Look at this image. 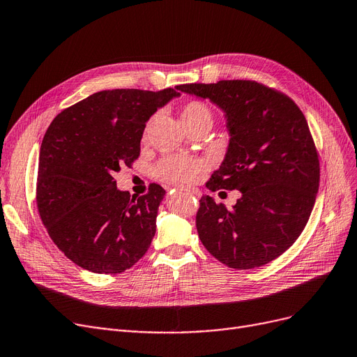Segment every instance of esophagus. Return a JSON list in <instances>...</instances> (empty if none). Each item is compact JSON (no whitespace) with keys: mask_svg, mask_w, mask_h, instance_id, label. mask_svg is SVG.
Returning a JSON list of instances; mask_svg holds the SVG:
<instances>
[{"mask_svg":"<svg viewBox=\"0 0 357 357\" xmlns=\"http://www.w3.org/2000/svg\"><path fill=\"white\" fill-rule=\"evenodd\" d=\"M187 191H190V192H191V194H194L195 197H198V195H199V191H198L197 188H190V190L187 188Z\"/></svg>","mask_w":357,"mask_h":357,"instance_id":"obj_1","label":"esophagus"}]
</instances>
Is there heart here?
Returning a JSON list of instances; mask_svg holds the SVG:
<instances>
[{
	"instance_id": "obj_1",
	"label": "heart",
	"mask_w": 357,
	"mask_h": 357,
	"mask_svg": "<svg viewBox=\"0 0 357 357\" xmlns=\"http://www.w3.org/2000/svg\"><path fill=\"white\" fill-rule=\"evenodd\" d=\"M181 121L185 128H190L199 123H213V112L210 106L201 100L187 102L181 107ZM206 169V162L203 159L183 158V156H169L162 159L154 174L158 178L172 183H188L197 178L199 172Z\"/></svg>"
}]
</instances>
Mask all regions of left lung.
Instances as JSON below:
<instances>
[{
  "mask_svg": "<svg viewBox=\"0 0 357 357\" xmlns=\"http://www.w3.org/2000/svg\"><path fill=\"white\" fill-rule=\"evenodd\" d=\"M176 89L225 112L230 140L207 188L242 194L231 208L199 199L201 242L230 268L268 264L299 238L315 204L319 160L305 115L289 96L251 80Z\"/></svg>",
  "mask_w": 357,
  "mask_h": 357,
  "instance_id": "8db88e82",
  "label": "left lung"
}]
</instances>
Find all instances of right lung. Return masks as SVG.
Instances as JSON below:
<instances>
[{"label": "right lung", "mask_w": 357, "mask_h": 357, "mask_svg": "<svg viewBox=\"0 0 357 357\" xmlns=\"http://www.w3.org/2000/svg\"><path fill=\"white\" fill-rule=\"evenodd\" d=\"M175 89L93 93L51 122L39 153L36 203L42 223L67 258L98 274L128 270L149 250L166 191H119L114 174L140 156L146 122Z\"/></svg>", "instance_id": "obj_1"}]
</instances>
